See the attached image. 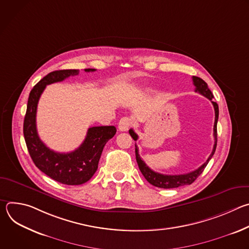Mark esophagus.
I'll list each match as a JSON object with an SVG mask.
<instances>
[{
  "instance_id": "esophagus-1",
  "label": "esophagus",
  "mask_w": 249,
  "mask_h": 249,
  "mask_svg": "<svg viewBox=\"0 0 249 249\" xmlns=\"http://www.w3.org/2000/svg\"><path fill=\"white\" fill-rule=\"evenodd\" d=\"M131 125H132V120L129 117H123L120 119V121L118 123V128L120 131L125 132V131L129 130Z\"/></svg>"
}]
</instances>
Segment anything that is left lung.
I'll return each mask as SVG.
<instances>
[{
  "instance_id": "left-lung-1",
  "label": "left lung",
  "mask_w": 249,
  "mask_h": 249,
  "mask_svg": "<svg viewBox=\"0 0 249 249\" xmlns=\"http://www.w3.org/2000/svg\"><path fill=\"white\" fill-rule=\"evenodd\" d=\"M193 80V84L195 86V91L199 92L200 94L204 95L205 97H207L208 99L211 100V102L214 105V109H215V123H214V139H215V144H214V148H213L212 154L210 155V157L208 158V160H206V162H204L199 168L185 173V174H177V175H167V174H161L159 172L154 171L153 169H151L146 163L145 161L141 159L140 155H139V150L137 145H135V153H136V160L139 165V168L142 172V174L144 175L145 178L147 179V181L149 183H151L152 185L156 186V187H160V188H177L179 186H183V185H189L191 183H193L197 177L203 172V170L205 169V167L207 166L209 160L212 159L213 155L215 154L216 148H217V123H218V118H219V106L217 104V102L213 101V98H214V95H213L212 91L209 89L208 85L201 79L198 77L193 76L192 77ZM129 134L131 135V137L137 141L138 140V135L134 132L133 129L129 130Z\"/></svg>"
}]
</instances>
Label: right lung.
Returning <instances> with one entry per match:
<instances>
[{
	"label": "right lung",
	"instance_id": "right-lung-1",
	"mask_svg": "<svg viewBox=\"0 0 249 249\" xmlns=\"http://www.w3.org/2000/svg\"><path fill=\"white\" fill-rule=\"evenodd\" d=\"M94 72L95 69H86ZM79 70H59L49 73L31 89L23 121L26 147L34 164L50 178L66 185H81L89 181L98 167L105 144L115 135L114 126H96L88 130L83 144L74 152L57 153L40 140L36 129V110L41 93L47 85L76 76Z\"/></svg>",
	"mask_w": 249,
	"mask_h": 249
}]
</instances>
